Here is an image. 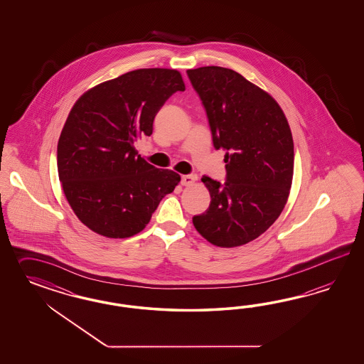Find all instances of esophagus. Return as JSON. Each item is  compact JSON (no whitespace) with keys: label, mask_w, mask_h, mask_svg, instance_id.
Returning <instances> with one entry per match:
<instances>
[{"label":"esophagus","mask_w":364,"mask_h":364,"mask_svg":"<svg viewBox=\"0 0 364 364\" xmlns=\"http://www.w3.org/2000/svg\"><path fill=\"white\" fill-rule=\"evenodd\" d=\"M196 178H198L196 175H184V176H181V184L184 187H191L192 184H195Z\"/></svg>","instance_id":"obj_1"}]
</instances>
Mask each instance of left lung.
Here are the masks:
<instances>
[{"instance_id": "1", "label": "left lung", "mask_w": 364, "mask_h": 364, "mask_svg": "<svg viewBox=\"0 0 364 364\" xmlns=\"http://www.w3.org/2000/svg\"><path fill=\"white\" fill-rule=\"evenodd\" d=\"M207 110L212 140L224 149L227 181L204 176L210 208L193 216L210 244L233 248L264 233L286 207L294 176V140L276 100L221 66L188 69Z\"/></svg>"}]
</instances>
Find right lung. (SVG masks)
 Returning a JSON list of instances; mask_svg holds the SVG:
<instances>
[{"mask_svg": "<svg viewBox=\"0 0 364 364\" xmlns=\"http://www.w3.org/2000/svg\"><path fill=\"white\" fill-rule=\"evenodd\" d=\"M177 90L180 72L145 68L87 90L69 112L57 144L63 191L90 231L125 239L143 231L180 175L146 163L134 148L151 136L156 113Z\"/></svg>", "mask_w": 364, "mask_h": 364, "instance_id": "right-lung-1", "label": "right lung"}]
</instances>
